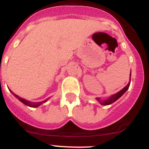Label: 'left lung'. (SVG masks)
<instances>
[{"instance_id":"left-lung-1","label":"left lung","mask_w":149,"mask_h":149,"mask_svg":"<svg viewBox=\"0 0 149 149\" xmlns=\"http://www.w3.org/2000/svg\"><path fill=\"white\" fill-rule=\"evenodd\" d=\"M130 82H129V84H128L127 85H126L123 89H122L121 91L117 92L116 94L112 95L110 98H108V99L105 100H100V98H97V100L98 101H99L100 103V104H102V105H110V104L114 103L116 100H117L119 99V98H120V97H121V96L126 91H127L129 87H130Z\"/></svg>"}]
</instances>
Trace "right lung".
Here are the masks:
<instances>
[{"instance_id": "1", "label": "right lung", "mask_w": 149, "mask_h": 149, "mask_svg": "<svg viewBox=\"0 0 149 149\" xmlns=\"http://www.w3.org/2000/svg\"><path fill=\"white\" fill-rule=\"evenodd\" d=\"M11 93H12L13 95L15 96L17 99L19 100H20L22 103H23V104H25V105L28 106V107H39V105H41V104H42L43 103H45V102L47 101V100H48V99H46L45 100H44V101H41V102H30V101H29V100H26L23 99V98H21L20 97H19L18 95L15 94L14 93H13L12 91H11Z\"/></svg>"}]
</instances>
